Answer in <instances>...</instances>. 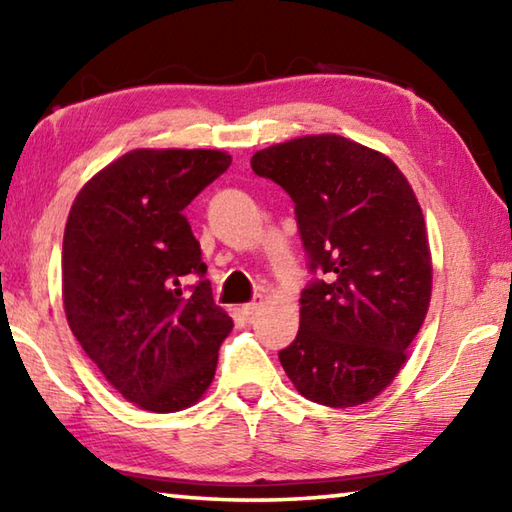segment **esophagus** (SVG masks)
<instances>
[{"instance_id": "1", "label": "esophagus", "mask_w": 512, "mask_h": 512, "mask_svg": "<svg viewBox=\"0 0 512 512\" xmlns=\"http://www.w3.org/2000/svg\"><path fill=\"white\" fill-rule=\"evenodd\" d=\"M257 309H259V302H257V300L246 302V305H241V314H244V316H253Z\"/></svg>"}]
</instances>
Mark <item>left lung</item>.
I'll return each instance as SVG.
<instances>
[{
    "instance_id": "8db88e82",
    "label": "left lung",
    "mask_w": 512,
    "mask_h": 512,
    "mask_svg": "<svg viewBox=\"0 0 512 512\" xmlns=\"http://www.w3.org/2000/svg\"><path fill=\"white\" fill-rule=\"evenodd\" d=\"M296 203L314 275L280 363L307 400L345 409L391 384L431 298L424 216L404 173L341 135H307L250 160Z\"/></svg>"
}]
</instances>
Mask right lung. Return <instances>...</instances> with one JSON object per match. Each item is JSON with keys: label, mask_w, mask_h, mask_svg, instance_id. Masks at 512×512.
<instances>
[{"label": "right lung", "mask_w": 512, "mask_h": 512, "mask_svg": "<svg viewBox=\"0 0 512 512\" xmlns=\"http://www.w3.org/2000/svg\"><path fill=\"white\" fill-rule=\"evenodd\" d=\"M230 162L223 151L137 149L101 169L69 210V329L110 386L146 411L173 413L201 400L232 329L185 216ZM187 276L197 282L183 288Z\"/></svg>", "instance_id": "right-lung-1"}]
</instances>
